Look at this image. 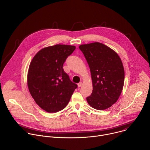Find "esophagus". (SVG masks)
<instances>
[{
  "label": "esophagus",
  "mask_w": 150,
  "mask_h": 150,
  "mask_svg": "<svg viewBox=\"0 0 150 150\" xmlns=\"http://www.w3.org/2000/svg\"><path fill=\"white\" fill-rule=\"evenodd\" d=\"M82 82H80L79 83H78V87H82Z\"/></svg>",
  "instance_id": "1"
}]
</instances>
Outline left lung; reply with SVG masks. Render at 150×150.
<instances>
[{
  "mask_svg": "<svg viewBox=\"0 0 150 150\" xmlns=\"http://www.w3.org/2000/svg\"><path fill=\"white\" fill-rule=\"evenodd\" d=\"M79 48L87 61L92 78L93 90L87 101L95 109H108L122 91L125 71L122 60L113 50L98 42Z\"/></svg>",
  "mask_w": 150,
  "mask_h": 150,
  "instance_id": "obj_1",
  "label": "left lung"
}]
</instances>
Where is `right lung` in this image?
<instances>
[{"instance_id":"add662e5","label":"right lung","mask_w":150,"mask_h":150,"mask_svg":"<svg viewBox=\"0 0 150 150\" xmlns=\"http://www.w3.org/2000/svg\"><path fill=\"white\" fill-rule=\"evenodd\" d=\"M75 46L56 45L40 50L32 59L27 83L35 103L48 113L63 110L77 88L63 68L64 62Z\"/></svg>"}]
</instances>
